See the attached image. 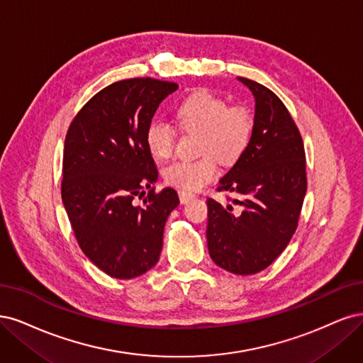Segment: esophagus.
I'll list each match as a JSON object with an SVG mask.
<instances>
[{
  "mask_svg": "<svg viewBox=\"0 0 363 363\" xmlns=\"http://www.w3.org/2000/svg\"><path fill=\"white\" fill-rule=\"evenodd\" d=\"M191 199H194V194L193 193H190V191H184V190H181L179 191V201H181V203H189Z\"/></svg>",
  "mask_w": 363,
  "mask_h": 363,
  "instance_id": "34e87169",
  "label": "esophagus"
}]
</instances>
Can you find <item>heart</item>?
I'll return each mask as SVG.
<instances>
[{
    "instance_id": "b5f03b06",
    "label": "heart",
    "mask_w": 363,
    "mask_h": 363,
    "mask_svg": "<svg viewBox=\"0 0 363 363\" xmlns=\"http://www.w3.org/2000/svg\"><path fill=\"white\" fill-rule=\"evenodd\" d=\"M177 119L185 131L201 133L197 149L202 157L177 160L162 169L167 185L184 191H196L218 174L217 158L225 164L237 162L249 149L255 134V116L244 104H233L211 90H197L177 107ZM178 131L164 119L150 121L145 130V143L154 158L173 155Z\"/></svg>"
}]
</instances>
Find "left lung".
Returning a JSON list of instances; mask_svg holds the SVG:
<instances>
[{
  "mask_svg": "<svg viewBox=\"0 0 363 363\" xmlns=\"http://www.w3.org/2000/svg\"><path fill=\"white\" fill-rule=\"evenodd\" d=\"M238 79L256 101L255 134L217 190L235 193L240 213L209 197L206 240L218 267L244 276L265 270L285 250L298 226L308 179L305 146L285 104L256 81Z\"/></svg>",
  "mask_w": 363,
  "mask_h": 363,
  "instance_id": "8db88e82",
  "label": "left lung"
}]
</instances>
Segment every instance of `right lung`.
Instances as JSON below:
<instances>
[{"label":"right lung","mask_w":363,"mask_h":363,"mask_svg":"<svg viewBox=\"0 0 363 363\" xmlns=\"http://www.w3.org/2000/svg\"><path fill=\"white\" fill-rule=\"evenodd\" d=\"M177 89L155 78L116 81L69 125L63 205L81 250L111 277L133 279L158 262L166 220L179 205L173 189L155 191L158 169L145 143L158 105Z\"/></svg>","instance_id":"add662e5"}]
</instances>
